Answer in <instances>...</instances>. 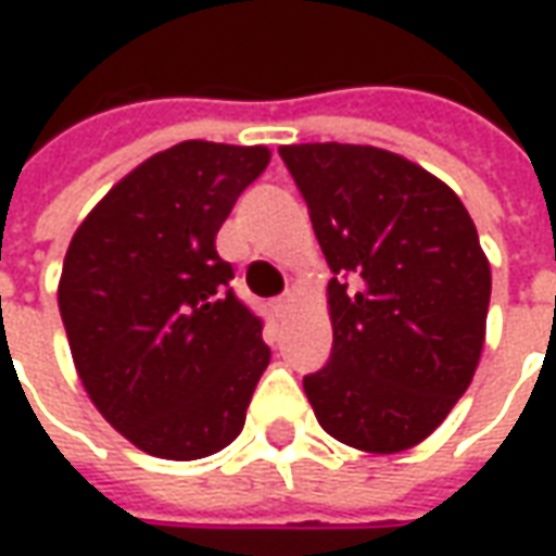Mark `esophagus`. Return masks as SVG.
<instances>
[{"instance_id": "1", "label": "esophagus", "mask_w": 556, "mask_h": 556, "mask_svg": "<svg viewBox=\"0 0 556 556\" xmlns=\"http://www.w3.org/2000/svg\"><path fill=\"white\" fill-rule=\"evenodd\" d=\"M274 315H277L279 321H286L291 315V298H282V301L274 303Z\"/></svg>"}]
</instances>
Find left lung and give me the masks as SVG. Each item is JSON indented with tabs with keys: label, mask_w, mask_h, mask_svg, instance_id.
Masks as SVG:
<instances>
[{
	"label": "left lung",
	"mask_w": 556,
	"mask_h": 556,
	"mask_svg": "<svg viewBox=\"0 0 556 556\" xmlns=\"http://www.w3.org/2000/svg\"><path fill=\"white\" fill-rule=\"evenodd\" d=\"M279 154L333 270V351L303 378L306 399L330 438L405 453L441 426L479 366L491 267L477 226L441 178L384 148L303 142Z\"/></svg>",
	"instance_id": "obj_1"
}]
</instances>
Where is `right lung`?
I'll return each instance as SVG.
<instances>
[{"instance_id": "right-lung-1", "label": "right lung", "mask_w": 556, "mask_h": 556, "mask_svg": "<svg viewBox=\"0 0 556 556\" xmlns=\"http://www.w3.org/2000/svg\"><path fill=\"white\" fill-rule=\"evenodd\" d=\"M270 148L187 139L127 172L79 223L59 313L91 405L142 453L193 462L243 429L270 363L217 231Z\"/></svg>"}]
</instances>
